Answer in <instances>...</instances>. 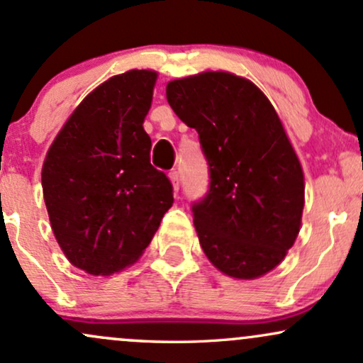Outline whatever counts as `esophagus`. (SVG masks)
Returning <instances> with one entry per match:
<instances>
[{
  "mask_svg": "<svg viewBox=\"0 0 363 363\" xmlns=\"http://www.w3.org/2000/svg\"><path fill=\"white\" fill-rule=\"evenodd\" d=\"M169 179L170 182H172V187L174 189H179V184H181V172L179 170H172V172L169 174Z\"/></svg>",
  "mask_w": 363,
  "mask_h": 363,
  "instance_id": "34e87169",
  "label": "esophagus"
}]
</instances>
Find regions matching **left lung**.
<instances>
[{
    "instance_id": "obj_1",
    "label": "left lung",
    "mask_w": 363,
    "mask_h": 363,
    "mask_svg": "<svg viewBox=\"0 0 363 363\" xmlns=\"http://www.w3.org/2000/svg\"><path fill=\"white\" fill-rule=\"evenodd\" d=\"M179 119L199 135L210 191L193 206L199 244L218 272L256 280L301 232L306 181L273 104L251 80L203 72L167 83Z\"/></svg>"
}]
</instances>
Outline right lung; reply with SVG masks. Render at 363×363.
Returning <instances> with one entry per match:
<instances>
[{
	"label": "right lung",
	"instance_id": "add662e5",
	"mask_svg": "<svg viewBox=\"0 0 363 363\" xmlns=\"http://www.w3.org/2000/svg\"><path fill=\"white\" fill-rule=\"evenodd\" d=\"M158 73L129 69L91 90L45 153L43 193L66 259L94 277L135 264L172 206V186L150 164L143 123Z\"/></svg>",
	"mask_w": 363,
	"mask_h": 363
}]
</instances>
